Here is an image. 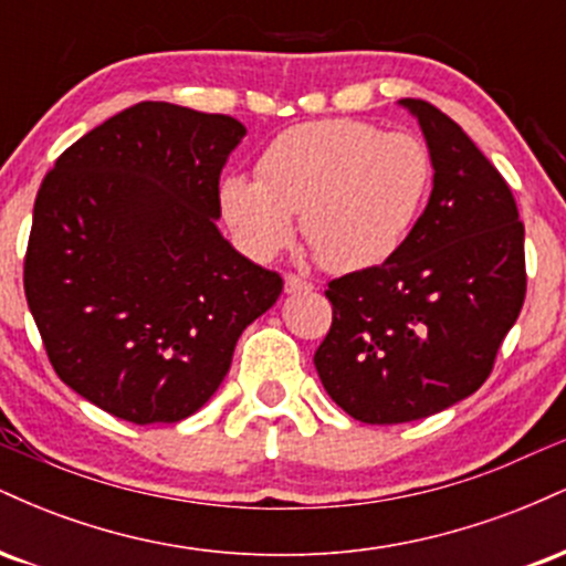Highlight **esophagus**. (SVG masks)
<instances>
[{
	"label": "esophagus",
	"mask_w": 566,
	"mask_h": 566,
	"mask_svg": "<svg viewBox=\"0 0 566 566\" xmlns=\"http://www.w3.org/2000/svg\"><path fill=\"white\" fill-rule=\"evenodd\" d=\"M301 290H311V284L305 282V279L295 276V274L284 276V292H287V295H292V292H301Z\"/></svg>",
	"instance_id": "34e87169"
}]
</instances>
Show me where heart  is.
Masks as SVG:
<instances>
[{
	"mask_svg": "<svg viewBox=\"0 0 566 566\" xmlns=\"http://www.w3.org/2000/svg\"><path fill=\"white\" fill-rule=\"evenodd\" d=\"M433 157L412 133L359 119L297 125L269 143L258 178L229 175L220 210L252 258L276 255L301 216L305 242L333 274L391 261L426 210Z\"/></svg>",
	"mask_w": 566,
	"mask_h": 566,
	"instance_id": "1",
	"label": "heart"
}]
</instances>
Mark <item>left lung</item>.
<instances>
[{"label": "left lung", "mask_w": 566, "mask_h": 566, "mask_svg": "<svg viewBox=\"0 0 566 566\" xmlns=\"http://www.w3.org/2000/svg\"><path fill=\"white\" fill-rule=\"evenodd\" d=\"M399 103L431 148V199L391 261L329 282L333 327L314 354L324 391L369 426L479 391L527 295L524 223L503 175L437 106Z\"/></svg>", "instance_id": "obj_1"}]
</instances>
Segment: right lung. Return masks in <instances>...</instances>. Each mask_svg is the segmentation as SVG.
Listing matches in <instances>:
<instances>
[{
    "label": "right lung",
    "mask_w": 566,
    "mask_h": 566,
    "mask_svg": "<svg viewBox=\"0 0 566 566\" xmlns=\"http://www.w3.org/2000/svg\"><path fill=\"white\" fill-rule=\"evenodd\" d=\"M226 114L143 101L44 175L23 290L57 378L135 426L205 407L282 276L218 231L220 172L244 138Z\"/></svg>",
    "instance_id": "obj_1"
}]
</instances>
